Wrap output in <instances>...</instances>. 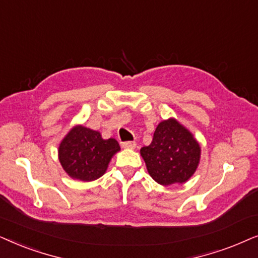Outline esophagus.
<instances>
[{
	"mask_svg": "<svg viewBox=\"0 0 258 258\" xmlns=\"http://www.w3.org/2000/svg\"><path fill=\"white\" fill-rule=\"evenodd\" d=\"M121 146L123 149H136L137 144L136 142H126V143H122Z\"/></svg>",
	"mask_w": 258,
	"mask_h": 258,
	"instance_id": "esophagus-1",
	"label": "esophagus"
}]
</instances>
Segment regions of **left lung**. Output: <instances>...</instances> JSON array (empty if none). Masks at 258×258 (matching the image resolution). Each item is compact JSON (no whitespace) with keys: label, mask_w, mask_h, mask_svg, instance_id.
<instances>
[{"label":"left lung","mask_w":258,"mask_h":258,"mask_svg":"<svg viewBox=\"0 0 258 258\" xmlns=\"http://www.w3.org/2000/svg\"><path fill=\"white\" fill-rule=\"evenodd\" d=\"M201 145L186 127L169 118L158 123L152 143L140 149L150 176L158 184H184L201 161Z\"/></svg>","instance_id":"8db88e82"}]
</instances>
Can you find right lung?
I'll return each mask as SVG.
<instances>
[{
    "mask_svg": "<svg viewBox=\"0 0 258 258\" xmlns=\"http://www.w3.org/2000/svg\"><path fill=\"white\" fill-rule=\"evenodd\" d=\"M120 151L115 139H104L101 133L75 125L59 144V160L73 179L92 181L104 176L113 156Z\"/></svg>",
    "mask_w": 258,
    "mask_h": 258,
    "instance_id": "obj_1",
    "label": "right lung"
}]
</instances>
